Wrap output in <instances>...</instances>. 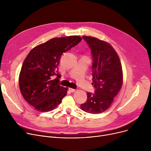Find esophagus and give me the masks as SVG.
Wrapping results in <instances>:
<instances>
[{"label":"esophagus","mask_w":151,"mask_h":151,"mask_svg":"<svg viewBox=\"0 0 151 151\" xmlns=\"http://www.w3.org/2000/svg\"><path fill=\"white\" fill-rule=\"evenodd\" d=\"M68 90H69V91L70 92H75V91H76V89H72V88H69L68 89Z\"/></svg>","instance_id":"1"}]
</instances>
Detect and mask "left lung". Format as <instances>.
Instances as JSON below:
<instances>
[{"instance_id": "1", "label": "left lung", "mask_w": 151, "mask_h": 151, "mask_svg": "<svg viewBox=\"0 0 151 151\" xmlns=\"http://www.w3.org/2000/svg\"><path fill=\"white\" fill-rule=\"evenodd\" d=\"M83 38L91 49L93 60L92 84L96 91L93 94L87 92L88 99L80 108L86 113L99 114L109 108L122 88V65L117 53L109 43L96 37Z\"/></svg>"}]
</instances>
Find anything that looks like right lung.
Returning <instances> with one entry per match:
<instances>
[{
    "label": "right lung",
    "mask_w": 151,
    "mask_h": 151,
    "mask_svg": "<svg viewBox=\"0 0 151 151\" xmlns=\"http://www.w3.org/2000/svg\"><path fill=\"white\" fill-rule=\"evenodd\" d=\"M82 40L80 36L54 38L36 46L24 61L19 76L21 92L26 101L41 112L51 111L60 104L68 88L59 84L58 70L63 52Z\"/></svg>",
    "instance_id": "obj_1"
}]
</instances>
